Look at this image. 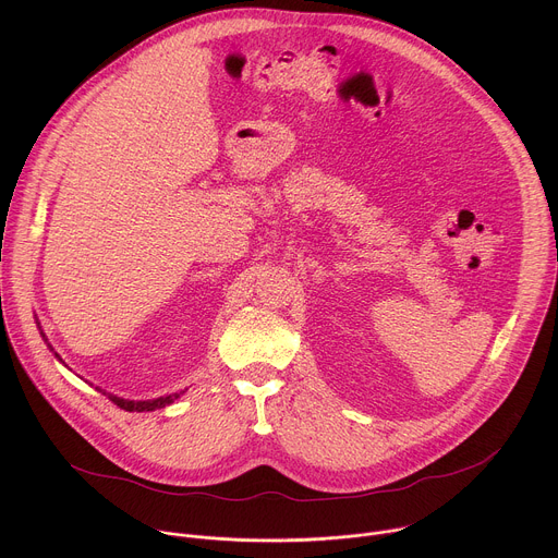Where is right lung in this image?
<instances>
[{
	"instance_id": "1",
	"label": "right lung",
	"mask_w": 558,
	"mask_h": 558,
	"mask_svg": "<svg viewBox=\"0 0 558 558\" xmlns=\"http://www.w3.org/2000/svg\"><path fill=\"white\" fill-rule=\"evenodd\" d=\"M39 325V323H37ZM44 336V333H41ZM46 338V336H44ZM101 390V388H99ZM185 392V390H183ZM106 395V392H104ZM110 402H114L119 409L123 411H130V413H145V411H156V409H163L168 404H172L174 400H179L181 392H172L168 397H158V400H147V402H130V400H121V397H114V395H108Z\"/></svg>"
}]
</instances>
